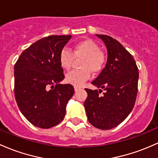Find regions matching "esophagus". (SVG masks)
I'll list each match as a JSON object with an SVG mask.
<instances>
[{
  "label": "esophagus",
  "mask_w": 158,
  "mask_h": 158,
  "mask_svg": "<svg viewBox=\"0 0 158 158\" xmlns=\"http://www.w3.org/2000/svg\"><path fill=\"white\" fill-rule=\"evenodd\" d=\"M80 89H81V88L77 87V86H75V87H74V90H75V91H78L79 90H80Z\"/></svg>",
  "instance_id": "34e87169"
}]
</instances>
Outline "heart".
Segmentation results:
<instances>
[{"mask_svg":"<svg viewBox=\"0 0 158 158\" xmlns=\"http://www.w3.org/2000/svg\"><path fill=\"white\" fill-rule=\"evenodd\" d=\"M80 57H83L81 62L82 69L70 71L65 77L66 82L77 87L82 86L91 78V71L98 73L106 64V56L98 45L92 40L87 39L74 45L72 52L67 48H62L59 54L60 67L64 70H70L74 58Z\"/></svg>","mask_w":158,"mask_h":158,"instance_id":"b5f03b06","label":"heart"}]
</instances>
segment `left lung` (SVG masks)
<instances>
[{
    "mask_svg": "<svg viewBox=\"0 0 158 158\" xmlns=\"http://www.w3.org/2000/svg\"><path fill=\"white\" fill-rule=\"evenodd\" d=\"M107 48L106 67L92 82L100 88H85L84 103L88 121L94 127L110 130L117 127L134 106L138 91L139 70L132 55L114 38L97 34ZM104 90L103 95L99 94Z\"/></svg>",
    "mask_w": 158,
    "mask_h": 158,
    "instance_id": "obj_1",
    "label": "left lung"
}]
</instances>
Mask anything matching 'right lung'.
I'll use <instances>...</instances> for the list:
<instances>
[{
	"instance_id": "right-lung-1",
	"label": "right lung",
	"mask_w": 158,
	"mask_h": 158,
	"mask_svg": "<svg viewBox=\"0 0 158 158\" xmlns=\"http://www.w3.org/2000/svg\"><path fill=\"white\" fill-rule=\"evenodd\" d=\"M71 35L43 37L24 50L14 67V92L19 108L33 125L47 129L63 121L73 86L64 79L59 54Z\"/></svg>"
}]
</instances>
